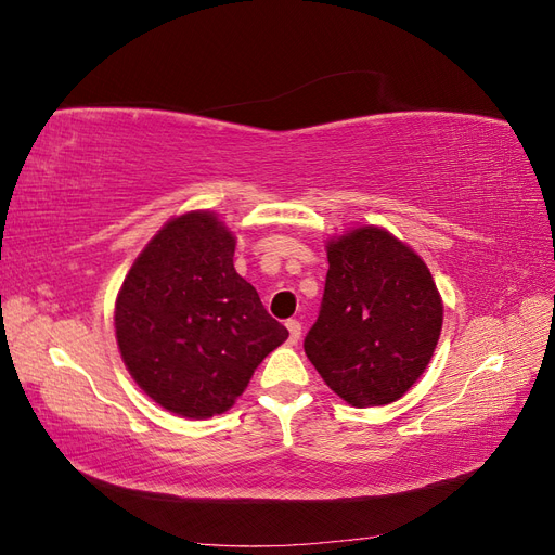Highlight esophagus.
Returning a JSON list of instances; mask_svg holds the SVG:
<instances>
[{"label": "esophagus", "mask_w": 555, "mask_h": 555, "mask_svg": "<svg viewBox=\"0 0 555 555\" xmlns=\"http://www.w3.org/2000/svg\"><path fill=\"white\" fill-rule=\"evenodd\" d=\"M287 328H289V343L296 345L300 340V324L296 322V319H289L287 322Z\"/></svg>", "instance_id": "esophagus-1"}]
</instances>
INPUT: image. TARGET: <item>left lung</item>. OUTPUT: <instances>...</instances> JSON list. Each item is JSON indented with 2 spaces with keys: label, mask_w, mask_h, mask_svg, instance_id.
Here are the masks:
<instances>
[{
  "label": "left lung",
  "mask_w": 555,
  "mask_h": 555,
  "mask_svg": "<svg viewBox=\"0 0 555 555\" xmlns=\"http://www.w3.org/2000/svg\"><path fill=\"white\" fill-rule=\"evenodd\" d=\"M326 257L322 310L306 335V354L351 408L389 405L433 359L442 296L424 259L382 227L333 236Z\"/></svg>",
  "instance_id": "left-lung-1"
}]
</instances>
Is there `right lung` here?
Here are the masks:
<instances>
[{"instance_id":"right-lung-1","label":"right lung","mask_w":555,"mask_h":555,"mask_svg":"<svg viewBox=\"0 0 555 555\" xmlns=\"http://www.w3.org/2000/svg\"><path fill=\"white\" fill-rule=\"evenodd\" d=\"M236 236L210 210L171 217L115 298V340L143 393L178 416L210 418L289 338L233 268Z\"/></svg>"}]
</instances>
